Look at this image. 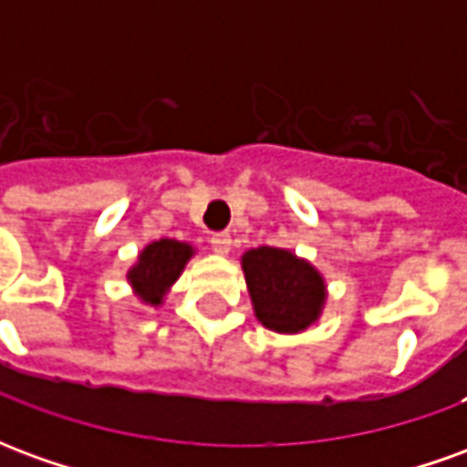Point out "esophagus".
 Returning a JSON list of instances; mask_svg holds the SVG:
<instances>
[{"instance_id":"34e87169","label":"esophagus","mask_w":467,"mask_h":467,"mask_svg":"<svg viewBox=\"0 0 467 467\" xmlns=\"http://www.w3.org/2000/svg\"><path fill=\"white\" fill-rule=\"evenodd\" d=\"M210 244H213V250L217 254H227L230 253V244H233V240H230V234L227 233H213L210 234Z\"/></svg>"}]
</instances>
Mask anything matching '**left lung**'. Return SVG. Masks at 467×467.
<instances>
[{"instance_id": "1", "label": "left lung", "mask_w": 467, "mask_h": 467, "mask_svg": "<svg viewBox=\"0 0 467 467\" xmlns=\"http://www.w3.org/2000/svg\"><path fill=\"white\" fill-rule=\"evenodd\" d=\"M244 280L260 323L277 333H300L315 323L325 285L313 265L280 247H257L243 257Z\"/></svg>"}]
</instances>
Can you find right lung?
I'll use <instances>...</instances> for the list:
<instances>
[{"instance_id": "obj_1", "label": "right lung", "mask_w": 467, "mask_h": 467, "mask_svg": "<svg viewBox=\"0 0 467 467\" xmlns=\"http://www.w3.org/2000/svg\"><path fill=\"white\" fill-rule=\"evenodd\" d=\"M192 247L177 240H160L147 244L140 254V263L130 273V283L144 303L160 305L167 287L180 277L184 263L190 260Z\"/></svg>"}]
</instances>
